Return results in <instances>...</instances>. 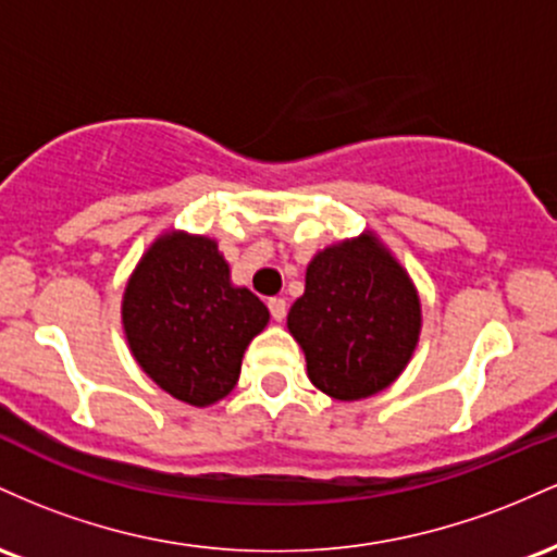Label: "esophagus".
Segmentation results:
<instances>
[{
  "label": "esophagus",
  "mask_w": 557,
  "mask_h": 557,
  "mask_svg": "<svg viewBox=\"0 0 557 557\" xmlns=\"http://www.w3.org/2000/svg\"><path fill=\"white\" fill-rule=\"evenodd\" d=\"M268 308H271V315H273V321H284L286 318V299L284 297H273V299H268Z\"/></svg>",
  "instance_id": "obj_1"
}]
</instances>
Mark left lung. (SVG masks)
<instances>
[{"label":"left lung","instance_id":"1","mask_svg":"<svg viewBox=\"0 0 557 557\" xmlns=\"http://www.w3.org/2000/svg\"><path fill=\"white\" fill-rule=\"evenodd\" d=\"M308 360V376L329 397L352 403L386 389L421 334V299L408 271L373 234L318 252L305 295L286 318Z\"/></svg>","mask_w":557,"mask_h":557}]
</instances>
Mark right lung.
<instances>
[{"label":"right lung","mask_w":557,"mask_h":557,"mask_svg":"<svg viewBox=\"0 0 557 557\" xmlns=\"http://www.w3.org/2000/svg\"><path fill=\"white\" fill-rule=\"evenodd\" d=\"M268 318L252 292L231 284L215 242L184 231L162 234L144 252L123 295L131 355L160 389L195 408L234 389Z\"/></svg>","instance_id":"1"}]
</instances>
